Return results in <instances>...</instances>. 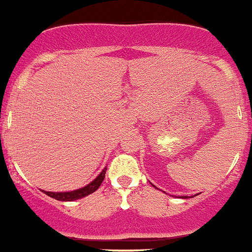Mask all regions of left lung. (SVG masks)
Wrapping results in <instances>:
<instances>
[{"mask_svg": "<svg viewBox=\"0 0 252 252\" xmlns=\"http://www.w3.org/2000/svg\"><path fill=\"white\" fill-rule=\"evenodd\" d=\"M195 195H197V194H195ZM180 198H188V197H187V195H182V197H180Z\"/></svg>", "mask_w": 252, "mask_h": 252, "instance_id": "8db88e82", "label": "left lung"}]
</instances>
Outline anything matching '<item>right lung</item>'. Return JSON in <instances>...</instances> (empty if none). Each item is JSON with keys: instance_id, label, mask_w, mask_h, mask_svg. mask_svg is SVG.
<instances>
[{"instance_id": "obj_1", "label": "right lung", "mask_w": 252, "mask_h": 252, "mask_svg": "<svg viewBox=\"0 0 252 252\" xmlns=\"http://www.w3.org/2000/svg\"><path fill=\"white\" fill-rule=\"evenodd\" d=\"M106 170L107 168H104L103 170L97 175L94 180H92L90 184H87L86 187L83 188H79L77 190H72V192H46L44 190L46 195L49 197L54 198L57 201H62V202H72V201H77V199H81V198L87 197V195L92 194L93 192H95L97 189L99 188V186L102 184L104 179V175H106Z\"/></svg>"}]
</instances>
